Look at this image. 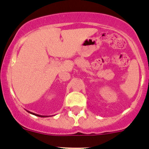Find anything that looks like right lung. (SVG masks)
Instances as JSON below:
<instances>
[{"label": "right lung", "instance_id": "1", "mask_svg": "<svg viewBox=\"0 0 149 149\" xmlns=\"http://www.w3.org/2000/svg\"><path fill=\"white\" fill-rule=\"evenodd\" d=\"M26 111H27V112H29V113L31 114V115H35V116L41 117V118H47V117H49V116H45V115H37V114L33 113V112H29V111H28V110H26Z\"/></svg>", "mask_w": 149, "mask_h": 149}]
</instances>
